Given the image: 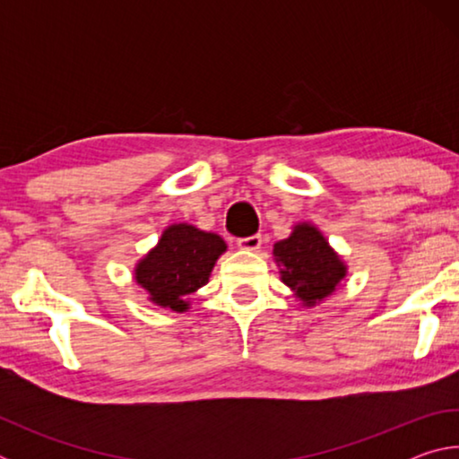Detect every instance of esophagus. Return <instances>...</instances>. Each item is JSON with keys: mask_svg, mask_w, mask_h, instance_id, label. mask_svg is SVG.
I'll use <instances>...</instances> for the list:
<instances>
[{"mask_svg": "<svg viewBox=\"0 0 459 459\" xmlns=\"http://www.w3.org/2000/svg\"><path fill=\"white\" fill-rule=\"evenodd\" d=\"M237 245H238V248H243V251H259L261 245H263V237L261 235H253V237L238 238Z\"/></svg>", "mask_w": 459, "mask_h": 459, "instance_id": "obj_1", "label": "esophagus"}]
</instances>
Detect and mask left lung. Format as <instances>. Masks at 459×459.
Masks as SVG:
<instances>
[{"instance_id":"8db88e82","label":"left lung","mask_w":459,"mask_h":459,"mask_svg":"<svg viewBox=\"0 0 459 459\" xmlns=\"http://www.w3.org/2000/svg\"><path fill=\"white\" fill-rule=\"evenodd\" d=\"M281 281L306 307L322 304L348 273L346 263L312 222H298L291 235L273 245Z\"/></svg>"}]
</instances>
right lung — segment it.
<instances>
[{
	"label": "right lung",
	"instance_id": "add662e5",
	"mask_svg": "<svg viewBox=\"0 0 459 459\" xmlns=\"http://www.w3.org/2000/svg\"><path fill=\"white\" fill-rule=\"evenodd\" d=\"M227 243L188 222L169 224L152 251L137 261L134 277L150 301L172 312L190 309V293L208 283Z\"/></svg>",
	"mask_w": 459,
	"mask_h": 459
}]
</instances>
